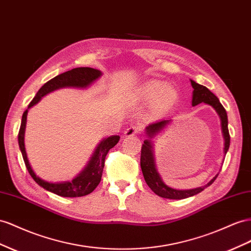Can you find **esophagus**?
<instances>
[{
  "mask_svg": "<svg viewBox=\"0 0 251 251\" xmlns=\"http://www.w3.org/2000/svg\"><path fill=\"white\" fill-rule=\"evenodd\" d=\"M141 132L140 127L136 126H132L130 127H127L126 132H125V136L126 137H131V136H135V135H137Z\"/></svg>",
  "mask_w": 251,
  "mask_h": 251,
  "instance_id": "obj_1",
  "label": "esophagus"
}]
</instances>
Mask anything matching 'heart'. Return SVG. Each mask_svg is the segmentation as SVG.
<instances>
[{"label": "heart", "instance_id": "1", "mask_svg": "<svg viewBox=\"0 0 251 251\" xmlns=\"http://www.w3.org/2000/svg\"><path fill=\"white\" fill-rule=\"evenodd\" d=\"M140 95L145 99L156 101V105L160 110H166L172 106L177 98L176 92L170 86H165L158 81L147 82L140 89Z\"/></svg>", "mask_w": 251, "mask_h": 251}]
</instances>
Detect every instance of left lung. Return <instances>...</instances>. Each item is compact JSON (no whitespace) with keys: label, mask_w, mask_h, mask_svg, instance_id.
I'll use <instances>...</instances> for the list:
<instances>
[{"label":"left lung","mask_w":251,"mask_h":251,"mask_svg":"<svg viewBox=\"0 0 251 251\" xmlns=\"http://www.w3.org/2000/svg\"><path fill=\"white\" fill-rule=\"evenodd\" d=\"M191 84L194 89L193 97H192V105L193 106L198 105L201 102L210 104L214 107L215 111L218 112V114L220 115L221 121H222V130H223V134H224V138H225L224 152L226 155L228 149H229V146H230V135H229V131H228V118H227L226 110L220 102L219 98L216 97L212 92H210L206 86L196 83L193 80H191ZM169 121L170 120H160V121H157V123H154L149 126H147V134H148L149 138H153L155 135H156L158 132H160V130H162V128L165 127L166 125L169 124ZM140 167H141V171H142V174H144V177H145L147 185L151 188V190L155 194L160 196V198L170 199V200L187 199V198H190V196H193L195 194L201 192L205 188L211 185L219 175V174L216 175L215 177L212 180H210L206 186L192 189V190H176V189H172L170 187H168L167 185L164 184V181L161 180L159 174L157 173L156 169H155L151 139L145 140L144 145H142V147H141Z\"/></svg>","instance_id":"obj_1"}]
</instances>
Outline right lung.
<instances>
[{
    "label": "right lung",
    "instance_id": "1",
    "mask_svg": "<svg viewBox=\"0 0 251 251\" xmlns=\"http://www.w3.org/2000/svg\"><path fill=\"white\" fill-rule=\"evenodd\" d=\"M100 71L92 69V67H77V69H73L63 74H60V75L56 76L55 78L47 81L41 89L38 91L35 98H33L28 104V109L33 104H36L46 94H49L57 89H60V87H86L87 85H90L94 80H96L98 77H100ZM27 112H28V110H26L23 113L21 126H20L18 134V141L20 150H21L22 156L25 162V166L33 180H35L39 186L44 188L45 190L50 191L60 196H64V198H77V196H84L93 192L101 180L106 154L109 153V151L115 145H117L120 137L111 136L101 141L92 156L89 165L86 166L84 170L81 172L75 179H73V181L62 182V184H51V182H47L41 178H39L35 174V172L32 171L28 159H27L24 146V132L26 126Z\"/></svg>",
    "mask_w": 251,
    "mask_h": 251
}]
</instances>
